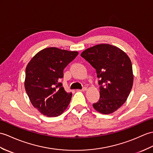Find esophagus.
Wrapping results in <instances>:
<instances>
[{"label":"esophagus","instance_id":"esophagus-1","mask_svg":"<svg viewBox=\"0 0 153 153\" xmlns=\"http://www.w3.org/2000/svg\"><path fill=\"white\" fill-rule=\"evenodd\" d=\"M87 87H83L82 89H81V90H79V91H87Z\"/></svg>","mask_w":153,"mask_h":153}]
</instances>
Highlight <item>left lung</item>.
<instances>
[{"instance_id":"left-lung-1","label":"left lung","mask_w":153,"mask_h":153,"mask_svg":"<svg viewBox=\"0 0 153 153\" xmlns=\"http://www.w3.org/2000/svg\"><path fill=\"white\" fill-rule=\"evenodd\" d=\"M81 56L97 70L100 78V99L93 105L102 114L115 112L124 104L132 88V62L125 52L108 44L85 49Z\"/></svg>"}]
</instances>
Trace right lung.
<instances>
[{"instance_id": "add662e5", "label": "right lung", "mask_w": 153, "mask_h": 153, "mask_svg": "<svg viewBox=\"0 0 153 153\" xmlns=\"http://www.w3.org/2000/svg\"><path fill=\"white\" fill-rule=\"evenodd\" d=\"M78 55L57 48H47L35 55L26 67L25 88L31 104L42 115H60L68 108L72 93L60 82L63 70Z\"/></svg>"}]
</instances>
